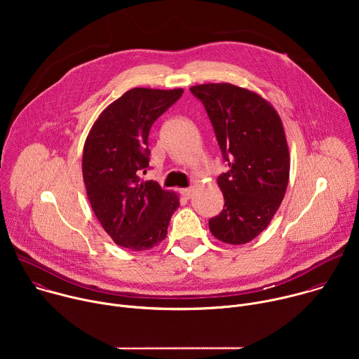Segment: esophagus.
Listing matches in <instances>:
<instances>
[{"label": "esophagus", "mask_w": 359, "mask_h": 359, "mask_svg": "<svg viewBox=\"0 0 359 359\" xmlns=\"http://www.w3.org/2000/svg\"><path fill=\"white\" fill-rule=\"evenodd\" d=\"M193 191H194L193 187H186V189H182V190H180V193H182L186 198H190V197L193 196Z\"/></svg>", "instance_id": "obj_1"}]
</instances>
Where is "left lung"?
<instances>
[{
	"instance_id": "8db88e82",
	"label": "left lung",
	"mask_w": 359,
	"mask_h": 359,
	"mask_svg": "<svg viewBox=\"0 0 359 359\" xmlns=\"http://www.w3.org/2000/svg\"><path fill=\"white\" fill-rule=\"evenodd\" d=\"M215 128L229 170L217 184L223 212L209 220L212 234L238 245L257 237L273 220L290 179V151L280 115L257 92L233 83L190 88Z\"/></svg>"
}]
</instances>
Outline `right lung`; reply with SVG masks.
Segmentation results:
<instances>
[{
    "mask_svg": "<svg viewBox=\"0 0 359 359\" xmlns=\"http://www.w3.org/2000/svg\"><path fill=\"white\" fill-rule=\"evenodd\" d=\"M182 93V88L129 89L102 111L83 144L82 175L90 208L109 237L130 251L162 243L180 204L175 191L140 180V173L149 166L153 122Z\"/></svg>",
    "mask_w": 359,
    "mask_h": 359,
    "instance_id": "right-lung-1",
    "label": "right lung"
}]
</instances>
